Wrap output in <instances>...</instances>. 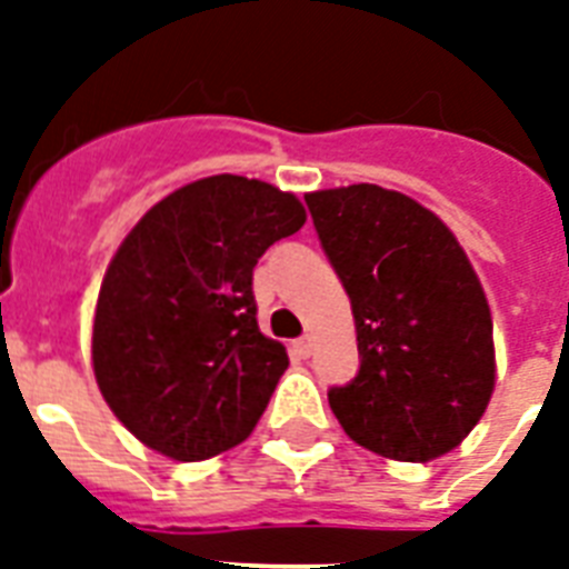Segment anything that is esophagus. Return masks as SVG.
I'll return each mask as SVG.
<instances>
[{
	"label": "esophagus",
	"mask_w": 569,
	"mask_h": 569,
	"mask_svg": "<svg viewBox=\"0 0 569 569\" xmlns=\"http://www.w3.org/2000/svg\"><path fill=\"white\" fill-rule=\"evenodd\" d=\"M292 351H295V357L307 360V357L312 355V337H301L298 342H292Z\"/></svg>",
	"instance_id": "34e87169"
}]
</instances>
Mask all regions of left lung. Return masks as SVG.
I'll list each match as a JSON object with an SVG mask.
<instances>
[{
  "label": "left lung",
  "instance_id": "8db88e82",
  "mask_svg": "<svg viewBox=\"0 0 569 569\" xmlns=\"http://www.w3.org/2000/svg\"><path fill=\"white\" fill-rule=\"evenodd\" d=\"M303 200L355 312L360 372L328 392L342 431L407 463L458 449L496 387L493 319L467 250L431 209L372 182Z\"/></svg>",
  "mask_w": 569,
  "mask_h": 569
}]
</instances>
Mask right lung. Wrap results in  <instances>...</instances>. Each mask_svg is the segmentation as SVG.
<instances>
[{
  "label": "right lung",
  "instance_id": "right-lung-1",
  "mask_svg": "<svg viewBox=\"0 0 569 569\" xmlns=\"http://www.w3.org/2000/svg\"><path fill=\"white\" fill-rule=\"evenodd\" d=\"M303 221L292 191L218 173L162 197L120 241L91 363L111 413L147 449L206 460L257 428L289 355L259 330L253 266Z\"/></svg>",
  "mask_w": 569,
  "mask_h": 569
}]
</instances>
